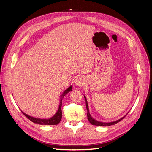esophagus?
<instances>
[{"instance_id": "34e87169", "label": "esophagus", "mask_w": 152, "mask_h": 152, "mask_svg": "<svg viewBox=\"0 0 152 152\" xmlns=\"http://www.w3.org/2000/svg\"><path fill=\"white\" fill-rule=\"evenodd\" d=\"M84 80L82 79V78H80V77H79V78H78V79L75 80V85L76 86H79V87H80V86H84Z\"/></svg>"}]
</instances>
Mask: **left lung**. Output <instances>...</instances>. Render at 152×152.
<instances>
[{
  "instance_id": "obj_1",
  "label": "left lung",
  "mask_w": 152,
  "mask_h": 152,
  "mask_svg": "<svg viewBox=\"0 0 152 152\" xmlns=\"http://www.w3.org/2000/svg\"><path fill=\"white\" fill-rule=\"evenodd\" d=\"M84 98H85V100H86V108H87V118H88V121H89V122L92 124V125L98 126H112V125H115V124H116L117 123H118V122H120L121 120H122V119L127 115V113L126 115H124L123 117H122L121 118H119L115 121H113V122H102L97 121L91 116V114L89 113V107H88V103H87V99H86L85 96H84Z\"/></svg>"
}]
</instances>
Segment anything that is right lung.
<instances>
[{
	"label": "right lung",
	"instance_id": "obj_1",
	"mask_svg": "<svg viewBox=\"0 0 152 152\" xmlns=\"http://www.w3.org/2000/svg\"><path fill=\"white\" fill-rule=\"evenodd\" d=\"M72 91V86H70L69 87L63 91V93L61 94L60 98H59V105L57 112H56L54 115L49 118H36L34 117H32L29 115L25 113L23 111L22 113H23L28 118L30 121L33 122L34 123L40 124V125H57L60 122L61 117H62V111H61V106H62V100L67 93L69 92Z\"/></svg>",
	"mask_w": 152,
	"mask_h": 152
}]
</instances>
